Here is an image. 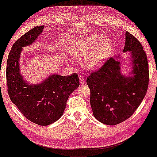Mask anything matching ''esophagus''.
Masks as SVG:
<instances>
[{"instance_id": "obj_1", "label": "esophagus", "mask_w": 157, "mask_h": 157, "mask_svg": "<svg viewBox=\"0 0 157 157\" xmlns=\"http://www.w3.org/2000/svg\"><path fill=\"white\" fill-rule=\"evenodd\" d=\"M79 81H80V83L83 84L85 83V82H86V78H85V77L81 75L80 76H79Z\"/></svg>"}]
</instances>
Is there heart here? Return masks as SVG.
Returning a JSON list of instances; mask_svg holds the SVG:
<instances>
[{
	"mask_svg": "<svg viewBox=\"0 0 157 157\" xmlns=\"http://www.w3.org/2000/svg\"><path fill=\"white\" fill-rule=\"evenodd\" d=\"M110 48V40L96 33L71 42L69 45V52L74 57H83L82 63L85 67L95 69L104 64Z\"/></svg>",
	"mask_w": 157,
	"mask_h": 157,
	"instance_id": "1",
	"label": "heart"
}]
</instances>
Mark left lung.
Wrapping results in <instances>:
<instances>
[{
    "mask_svg": "<svg viewBox=\"0 0 157 157\" xmlns=\"http://www.w3.org/2000/svg\"><path fill=\"white\" fill-rule=\"evenodd\" d=\"M123 51L132 53V74L134 76L122 75L117 56L116 59L110 58L87 76L93 115L105 124L115 125L129 118L140 106L148 88L147 56L139 41L128 32Z\"/></svg>",
    "mask_w": 157,
    "mask_h": 157,
    "instance_id": "obj_1",
    "label": "left lung"
}]
</instances>
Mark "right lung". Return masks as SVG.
Masks as SVG:
<instances>
[{"label":"right lung","instance_id":"1","mask_svg":"<svg viewBox=\"0 0 157 157\" xmlns=\"http://www.w3.org/2000/svg\"><path fill=\"white\" fill-rule=\"evenodd\" d=\"M43 29L44 25L33 28L14 43L7 58L6 79L10 98L19 111L35 124L47 126L63 114L69 95L79 86V79L76 73L53 74L40 84L25 83L19 71L21 52L37 40Z\"/></svg>","mask_w":157,"mask_h":157}]
</instances>
